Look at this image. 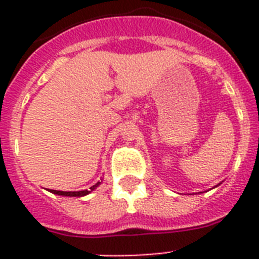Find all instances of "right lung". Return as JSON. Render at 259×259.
I'll return each instance as SVG.
<instances>
[{
    "mask_svg": "<svg viewBox=\"0 0 259 259\" xmlns=\"http://www.w3.org/2000/svg\"><path fill=\"white\" fill-rule=\"evenodd\" d=\"M100 184H101V183L98 182L97 184H95L89 189H84V191H79V192H63V191H54V189H50L49 192H52V193H54V194H58V196H68V197H83V196H87V194H89L92 191H95V189L97 188Z\"/></svg>",
    "mask_w": 259,
    "mask_h": 259,
    "instance_id": "add662e5",
    "label": "right lung"
}]
</instances>
